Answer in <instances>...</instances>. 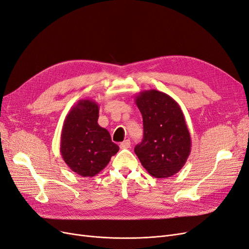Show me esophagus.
Listing matches in <instances>:
<instances>
[{
	"label": "esophagus",
	"instance_id": "obj_1",
	"mask_svg": "<svg viewBox=\"0 0 249 249\" xmlns=\"http://www.w3.org/2000/svg\"><path fill=\"white\" fill-rule=\"evenodd\" d=\"M130 147V140L129 139H126V140H124L123 142H121L120 143V148H129Z\"/></svg>",
	"mask_w": 249,
	"mask_h": 249
}]
</instances>
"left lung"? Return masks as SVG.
Instances as JSON below:
<instances>
[{"mask_svg": "<svg viewBox=\"0 0 249 249\" xmlns=\"http://www.w3.org/2000/svg\"><path fill=\"white\" fill-rule=\"evenodd\" d=\"M135 104L143 120V139L134 148L140 163L156 178L175 175L191 150L190 133L180 106L156 89L140 91Z\"/></svg>", "mask_w": 249, "mask_h": 249, "instance_id": "left-lung-1", "label": "left lung"}]
</instances>
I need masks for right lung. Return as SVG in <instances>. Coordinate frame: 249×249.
Wrapping results in <instances>:
<instances>
[{
    "label": "right lung",
    "mask_w": 249,
    "mask_h": 249,
    "mask_svg": "<svg viewBox=\"0 0 249 249\" xmlns=\"http://www.w3.org/2000/svg\"><path fill=\"white\" fill-rule=\"evenodd\" d=\"M99 104L80 100L65 118L60 153L67 166L82 177H93L106 168L119 146L98 123Z\"/></svg>",
    "instance_id": "obj_1"
}]
</instances>
